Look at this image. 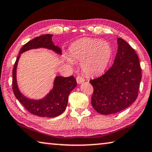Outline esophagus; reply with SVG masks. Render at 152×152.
Segmentation results:
<instances>
[{
	"label": "esophagus",
	"mask_w": 152,
	"mask_h": 152,
	"mask_svg": "<svg viewBox=\"0 0 152 152\" xmlns=\"http://www.w3.org/2000/svg\"><path fill=\"white\" fill-rule=\"evenodd\" d=\"M76 81H77V83L78 84H81L82 83H83L84 81H85V79H84V78H83L82 76H77L76 78Z\"/></svg>",
	"instance_id": "34e87169"
}]
</instances>
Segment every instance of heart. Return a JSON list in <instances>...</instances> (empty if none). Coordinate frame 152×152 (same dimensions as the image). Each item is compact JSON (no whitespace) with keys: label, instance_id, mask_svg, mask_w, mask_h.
<instances>
[{"label":"heart","instance_id":"obj_1","mask_svg":"<svg viewBox=\"0 0 152 152\" xmlns=\"http://www.w3.org/2000/svg\"><path fill=\"white\" fill-rule=\"evenodd\" d=\"M112 47L108 42L95 38H85L74 42L69 47L67 61H80L84 73L88 76H97L106 69L112 56Z\"/></svg>","mask_w":152,"mask_h":152}]
</instances>
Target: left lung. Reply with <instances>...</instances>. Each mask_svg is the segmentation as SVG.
I'll list each match as a JSON object with an SVG mask.
<instances>
[{
  "mask_svg": "<svg viewBox=\"0 0 152 152\" xmlns=\"http://www.w3.org/2000/svg\"><path fill=\"white\" fill-rule=\"evenodd\" d=\"M114 64L105 73L90 80L93 86L91 103L103 115L114 114L129 107L138 96L141 70L138 56L125 40L118 38Z\"/></svg>",
  "mask_w": 152,
  "mask_h": 152,
  "instance_id": "1",
  "label": "left lung"
}]
</instances>
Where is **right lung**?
<instances>
[{"label":"right lung","instance_id":"obj_1","mask_svg":"<svg viewBox=\"0 0 152 152\" xmlns=\"http://www.w3.org/2000/svg\"><path fill=\"white\" fill-rule=\"evenodd\" d=\"M52 37V34L42 35L24 45L19 53L13 69V91L15 97L29 112L40 117L53 118L61 115L66 108L69 93L77 85L76 79L73 76L66 78L56 76L54 80L53 87L50 92L45 97L38 100L26 97L19 89L16 74L17 67L21 53L31 49L45 48L61 55V49L58 46L54 45Z\"/></svg>","mask_w":152,"mask_h":152}]
</instances>
